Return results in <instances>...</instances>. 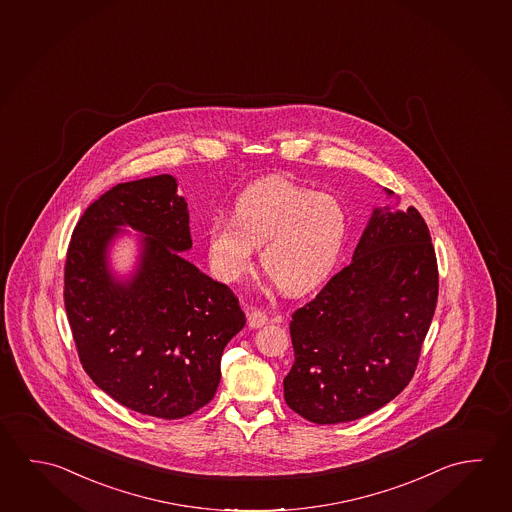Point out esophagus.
<instances>
[{"label": "esophagus", "instance_id": "obj_1", "mask_svg": "<svg viewBox=\"0 0 512 512\" xmlns=\"http://www.w3.org/2000/svg\"><path fill=\"white\" fill-rule=\"evenodd\" d=\"M268 323V316L264 311H260V309H252V311H248V325L252 327V329H259L262 325H266Z\"/></svg>", "mask_w": 512, "mask_h": 512}]
</instances>
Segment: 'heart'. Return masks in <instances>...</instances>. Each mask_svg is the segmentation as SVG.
Returning <instances> with one entry per match:
<instances>
[{"label":"heart","mask_w":512,"mask_h":512,"mask_svg":"<svg viewBox=\"0 0 512 512\" xmlns=\"http://www.w3.org/2000/svg\"><path fill=\"white\" fill-rule=\"evenodd\" d=\"M347 232L349 216L340 199L273 176L243 190L232 217L212 219L208 259L217 277L234 282L252 268L260 246L264 271L280 289L298 295L329 277Z\"/></svg>","instance_id":"obj_1"}]
</instances>
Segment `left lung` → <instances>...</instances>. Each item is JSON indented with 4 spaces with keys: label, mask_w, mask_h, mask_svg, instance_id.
Instances as JSON below:
<instances>
[{
    "label": "left lung",
    "mask_w": 512,
    "mask_h": 512,
    "mask_svg": "<svg viewBox=\"0 0 512 512\" xmlns=\"http://www.w3.org/2000/svg\"><path fill=\"white\" fill-rule=\"evenodd\" d=\"M437 296V257L421 214L374 208L349 266L293 313L287 406L307 421L338 424L390 403L417 368Z\"/></svg>",
    "instance_id": "obj_1"
}]
</instances>
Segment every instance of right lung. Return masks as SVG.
<instances>
[{
    "label": "right lung",
    "mask_w": 512,
    "mask_h": 512,
    "mask_svg": "<svg viewBox=\"0 0 512 512\" xmlns=\"http://www.w3.org/2000/svg\"><path fill=\"white\" fill-rule=\"evenodd\" d=\"M144 233L129 281L108 271L110 241ZM187 201L171 174L118 183L82 214L64 266V307L82 367L115 401L181 419L212 401L226 343L246 323L230 287L199 271Z\"/></svg>",
    "instance_id": "obj_1"
}]
</instances>
